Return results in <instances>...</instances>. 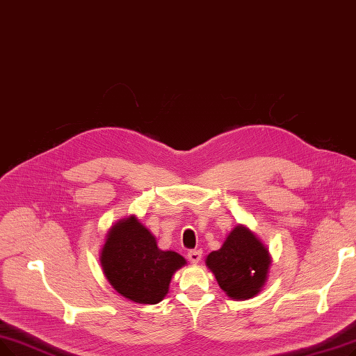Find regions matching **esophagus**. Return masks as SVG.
<instances>
[{
	"label": "esophagus",
	"instance_id": "34e87169",
	"mask_svg": "<svg viewBox=\"0 0 356 356\" xmlns=\"http://www.w3.org/2000/svg\"><path fill=\"white\" fill-rule=\"evenodd\" d=\"M188 259H189L191 264H193V265L199 264L200 259H202V250H191L188 253Z\"/></svg>",
	"mask_w": 356,
	"mask_h": 356
}]
</instances>
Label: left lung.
I'll list each match as a JSON object with an SVG mask.
<instances>
[{
    "label": "left lung",
    "mask_w": 356,
    "mask_h": 356,
    "mask_svg": "<svg viewBox=\"0 0 356 356\" xmlns=\"http://www.w3.org/2000/svg\"><path fill=\"white\" fill-rule=\"evenodd\" d=\"M270 261L264 243L247 227L237 225L221 249L208 254L207 266L229 298L247 300L265 285Z\"/></svg>",
    "instance_id": "left-lung-1"
}]
</instances>
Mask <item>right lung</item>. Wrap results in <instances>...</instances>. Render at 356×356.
I'll return each instance as SVG.
<instances>
[{
    "mask_svg": "<svg viewBox=\"0 0 356 356\" xmlns=\"http://www.w3.org/2000/svg\"><path fill=\"white\" fill-rule=\"evenodd\" d=\"M100 261L111 285L138 304L160 302L173 273L186 265L179 253L160 250L156 237L134 215L109 229Z\"/></svg>",
    "mask_w": 356,
    "mask_h": 356,
    "instance_id": "1",
    "label": "right lung"
}]
</instances>
